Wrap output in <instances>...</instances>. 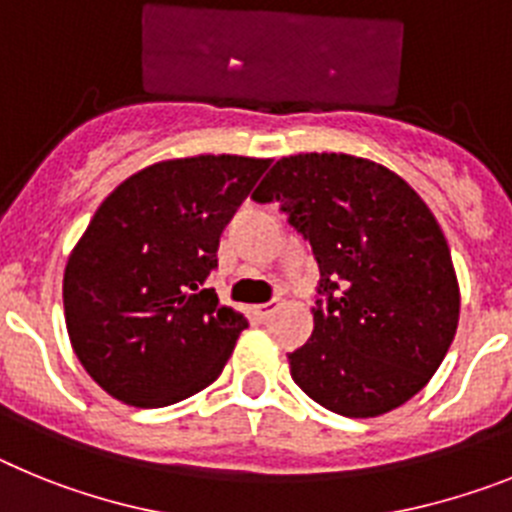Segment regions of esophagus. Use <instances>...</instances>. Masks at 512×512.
<instances>
[{
	"label": "esophagus",
	"instance_id": "1",
	"mask_svg": "<svg viewBox=\"0 0 512 512\" xmlns=\"http://www.w3.org/2000/svg\"><path fill=\"white\" fill-rule=\"evenodd\" d=\"M278 306H281V301L270 299V301H265V304H257L252 311H255L257 319H268V317H273L275 311H278Z\"/></svg>",
	"mask_w": 512,
	"mask_h": 512
}]
</instances>
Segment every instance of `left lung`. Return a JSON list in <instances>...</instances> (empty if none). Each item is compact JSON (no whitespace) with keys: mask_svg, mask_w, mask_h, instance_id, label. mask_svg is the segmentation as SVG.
Listing matches in <instances>:
<instances>
[{"mask_svg":"<svg viewBox=\"0 0 512 512\" xmlns=\"http://www.w3.org/2000/svg\"><path fill=\"white\" fill-rule=\"evenodd\" d=\"M281 203L319 265L314 332L288 353L293 381L342 417L412 399L459 327V281L441 226L399 175L350 154L283 157L252 193Z\"/></svg>","mask_w":512,"mask_h":512,"instance_id":"left-lung-1","label":"left lung"}]
</instances>
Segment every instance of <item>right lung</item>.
Here are the masks:
<instances>
[{"mask_svg": "<svg viewBox=\"0 0 512 512\" xmlns=\"http://www.w3.org/2000/svg\"><path fill=\"white\" fill-rule=\"evenodd\" d=\"M270 159L151 164L102 201L64 273L71 348L110 397L167 407L219 379L244 314L203 288L219 237Z\"/></svg>", "mask_w": 512, "mask_h": 512, "instance_id": "add662e5", "label": "right lung"}]
</instances>
